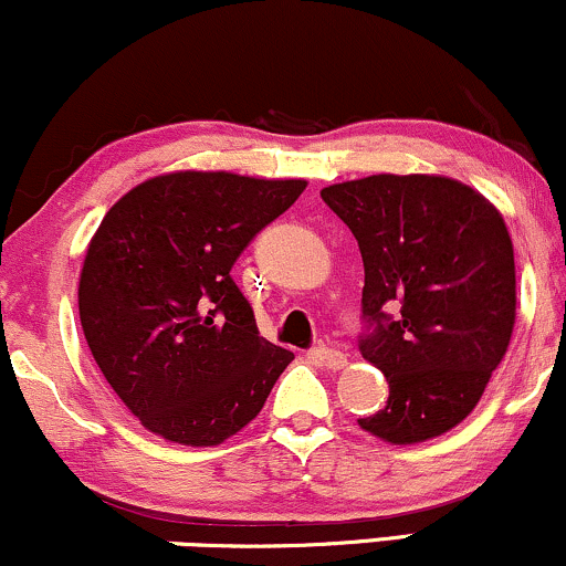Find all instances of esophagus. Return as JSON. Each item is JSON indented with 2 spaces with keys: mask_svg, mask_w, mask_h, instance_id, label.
<instances>
[{
  "mask_svg": "<svg viewBox=\"0 0 566 566\" xmlns=\"http://www.w3.org/2000/svg\"><path fill=\"white\" fill-rule=\"evenodd\" d=\"M310 357L315 360L317 365H323V368L328 370H342L344 365H347V355L338 349H328V347H317L310 352Z\"/></svg>",
  "mask_w": 566,
  "mask_h": 566,
  "instance_id": "obj_1",
  "label": "esophagus"
}]
</instances>
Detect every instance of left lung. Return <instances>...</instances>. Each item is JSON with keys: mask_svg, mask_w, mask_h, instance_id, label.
Masks as SVG:
<instances>
[{"mask_svg": "<svg viewBox=\"0 0 566 566\" xmlns=\"http://www.w3.org/2000/svg\"><path fill=\"white\" fill-rule=\"evenodd\" d=\"M323 201L357 238L363 357L389 381L387 408L360 429L389 444L448 434L482 400L516 323L514 243L480 190L442 175H370ZM391 306L395 318L382 315Z\"/></svg>", "mask_w": 566, "mask_h": 566, "instance_id": "obj_1", "label": "left lung"}]
</instances>
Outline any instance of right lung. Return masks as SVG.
<instances>
[{
  "label": "right lung",
  "mask_w": 566,
  "mask_h": 566,
  "mask_svg": "<svg viewBox=\"0 0 566 566\" xmlns=\"http://www.w3.org/2000/svg\"><path fill=\"white\" fill-rule=\"evenodd\" d=\"M307 179L166 171L124 192L86 245L78 321L105 381L166 442L214 448L264 408L294 352L259 336L230 270Z\"/></svg>",
  "instance_id": "1"
}]
</instances>
